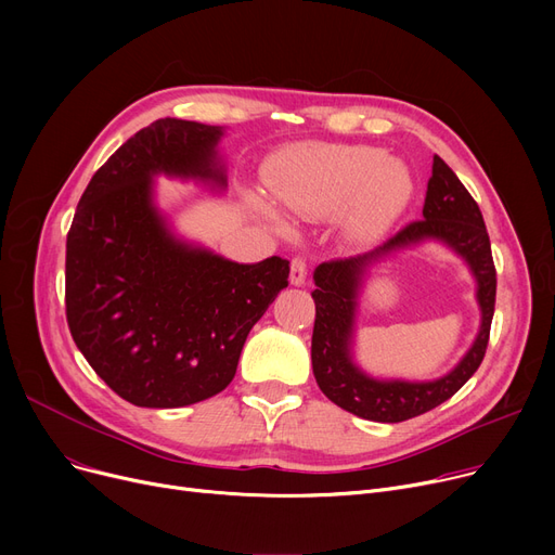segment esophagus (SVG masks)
<instances>
[{
	"mask_svg": "<svg viewBox=\"0 0 555 555\" xmlns=\"http://www.w3.org/2000/svg\"><path fill=\"white\" fill-rule=\"evenodd\" d=\"M306 276H308V270H306V262L301 258H295L293 266H289V283L293 285H304L306 283Z\"/></svg>",
	"mask_w": 555,
	"mask_h": 555,
	"instance_id": "34e87169",
	"label": "esophagus"
}]
</instances>
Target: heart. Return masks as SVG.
I'll return each instance as SVG.
<instances>
[{
  "label": "heart",
  "instance_id": "1",
  "mask_svg": "<svg viewBox=\"0 0 555 555\" xmlns=\"http://www.w3.org/2000/svg\"><path fill=\"white\" fill-rule=\"evenodd\" d=\"M268 191L276 205L260 193H251L249 204L272 229L287 231L284 210L301 220L335 218L339 241L366 249L380 243L410 207L414 178L375 145L306 141L270 164Z\"/></svg>",
  "mask_w": 555,
  "mask_h": 555
}]
</instances>
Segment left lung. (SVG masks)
<instances>
[{
    "instance_id": "left-lung-1",
    "label": "left lung",
    "mask_w": 555,
    "mask_h": 555,
    "mask_svg": "<svg viewBox=\"0 0 555 555\" xmlns=\"http://www.w3.org/2000/svg\"><path fill=\"white\" fill-rule=\"evenodd\" d=\"M427 242L448 246L469 266L476 279L480 331L464 358L448 374L431 382L371 376L354 358V331L363 283L389 257ZM312 281L317 285L312 289L317 308L312 331L314 380L328 400L360 418L400 423L421 416L452 398L470 380L486 356L494 293H498L488 231L477 202L439 155H434L423 220L404 227L391 241L369 254L322 262L314 270Z\"/></svg>"
}]
</instances>
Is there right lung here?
<instances>
[{"label":"right lung","instance_id":"right-lung-1","mask_svg":"<svg viewBox=\"0 0 555 555\" xmlns=\"http://www.w3.org/2000/svg\"><path fill=\"white\" fill-rule=\"evenodd\" d=\"M222 126L157 119L87 184L67 236L65 304L78 351L124 400L175 410L220 393L289 260L236 262L175 231L157 178L227 189Z\"/></svg>","mask_w":555,"mask_h":555}]
</instances>
